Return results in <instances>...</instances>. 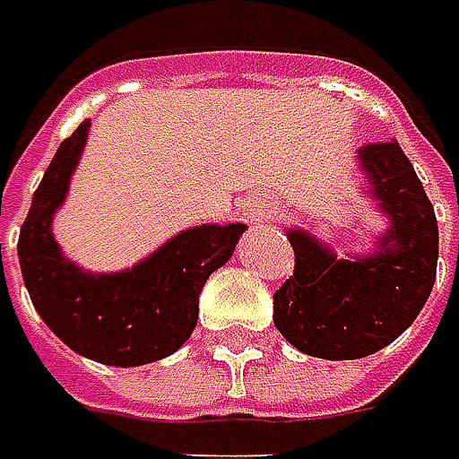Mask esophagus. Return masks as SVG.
Returning <instances> with one entry per match:
<instances>
[{"label":"esophagus","mask_w":459,"mask_h":459,"mask_svg":"<svg viewBox=\"0 0 459 459\" xmlns=\"http://www.w3.org/2000/svg\"><path fill=\"white\" fill-rule=\"evenodd\" d=\"M247 217L253 224H268L276 219V209L268 201H253V204H247Z\"/></svg>","instance_id":"1"}]
</instances>
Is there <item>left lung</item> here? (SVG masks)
Returning <instances> with one entry per match:
<instances>
[{"instance_id": "obj_1", "label": "left lung", "mask_w": 459, "mask_h": 459, "mask_svg": "<svg viewBox=\"0 0 459 459\" xmlns=\"http://www.w3.org/2000/svg\"><path fill=\"white\" fill-rule=\"evenodd\" d=\"M369 194L390 217L372 255L341 261L305 230H289L294 273L273 294V325L317 359H361L393 343L426 305L439 258L434 206L398 142L359 150Z\"/></svg>"}]
</instances>
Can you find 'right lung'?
Here are the masks:
<instances>
[{
	"mask_svg": "<svg viewBox=\"0 0 459 459\" xmlns=\"http://www.w3.org/2000/svg\"><path fill=\"white\" fill-rule=\"evenodd\" d=\"M90 121L61 142L22 221L17 255L38 315L77 354L110 367H142L175 354L198 320V294L227 264L245 224L183 230L121 273H87L58 250L51 219L66 198Z\"/></svg>",
	"mask_w": 459,
	"mask_h": 459,
	"instance_id": "right-lung-1",
	"label": "right lung"
}]
</instances>
